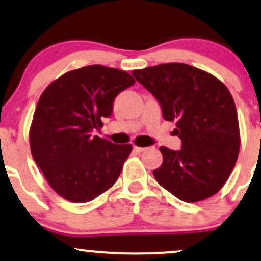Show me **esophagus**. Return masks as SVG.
<instances>
[{
    "label": "esophagus",
    "instance_id": "1",
    "mask_svg": "<svg viewBox=\"0 0 261 261\" xmlns=\"http://www.w3.org/2000/svg\"><path fill=\"white\" fill-rule=\"evenodd\" d=\"M134 151H137V153H142V151H144L146 148H143V146H134Z\"/></svg>",
    "mask_w": 261,
    "mask_h": 261
}]
</instances>
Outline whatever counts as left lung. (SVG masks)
I'll list each match as a JSON object with an SVG mask.
<instances>
[{"mask_svg": "<svg viewBox=\"0 0 261 261\" xmlns=\"http://www.w3.org/2000/svg\"><path fill=\"white\" fill-rule=\"evenodd\" d=\"M162 105L164 119L176 122L182 149L160 146L163 164L155 180L184 202L217 194L232 174L239 154L241 132L234 99L216 76L182 63L132 71Z\"/></svg>", "mask_w": 261, "mask_h": 261, "instance_id": "left-lung-1", "label": "left lung"}]
</instances>
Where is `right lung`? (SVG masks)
Returning <instances> with one entry per match:
<instances>
[{
    "label": "right lung",
    "instance_id": "right-lung-1",
    "mask_svg": "<svg viewBox=\"0 0 261 261\" xmlns=\"http://www.w3.org/2000/svg\"><path fill=\"white\" fill-rule=\"evenodd\" d=\"M136 83L127 71L90 65L67 71L46 86L29 129L34 162L58 195L75 203L115 185L130 144L93 136L112 113L116 96Z\"/></svg>",
    "mask_w": 261,
    "mask_h": 261
}]
</instances>
